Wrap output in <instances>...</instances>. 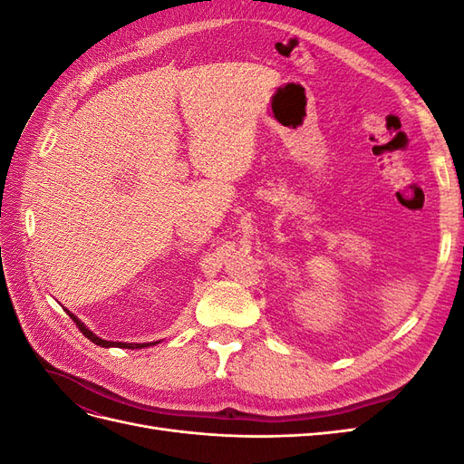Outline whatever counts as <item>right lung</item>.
I'll use <instances>...</instances> for the list:
<instances>
[{
    "instance_id": "obj_1",
    "label": "right lung",
    "mask_w": 464,
    "mask_h": 464,
    "mask_svg": "<svg viewBox=\"0 0 464 464\" xmlns=\"http://www.w3.org/2000/svg\"><path fill=\"white\" fill-rule=\"evenodd\" d=\"M69 317H72L73 321H75V325L79 327V331L87 336V339H91L94 344H98V346H102V348H108V346H118V348H145V346H150V343H141V344H135V343H110V341H102L101 336H96V334H92L85 325H82V323L73 315V314H69ZM152 344H157V343H152Z\"/></svg>"
}]
</instances>
